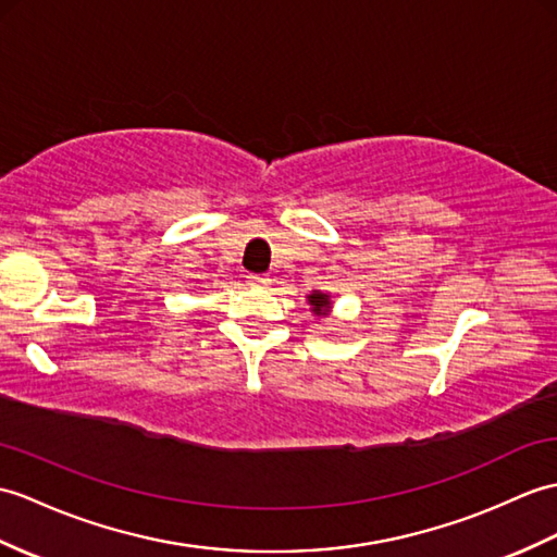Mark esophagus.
Returning a JSON list of instances; mask_svg holds the SVG:
<instances>
[{
  "label": "esophagus",
  "instance_id": "esophagus-1",
  "mask_svg": "<svg viewBox=\"0 0 557 557\" xmlns=\"http://www.w3.org/2000/svg\"><path fill=\"white\" fill-rule=\"evenodd\" d=\"M247 282L251 284V287H268L270 277H268V275H249Z\"/></svg>",
  "mask_w": 557,
  "mask_h": 557
}]
</instances>
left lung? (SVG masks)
Here are the masks:
<instances>
[{"mask_svg": "<svg viewBox=\"0 0 557 557\" xmlns=\"http://www.w3.org/2000/svg\"><path fill=\"white\" fill-rule=\"evenodd\" d=\"M306 299H308L310 308H313V313H315V315L325 318V315L330 313L332 301H330V296H327V294H322V292H313V294H308Z\"/></svg>", "mask_w": 557, "mask_h": 557, "instance_id": "1", "label": "left lung"}]
</instances>
